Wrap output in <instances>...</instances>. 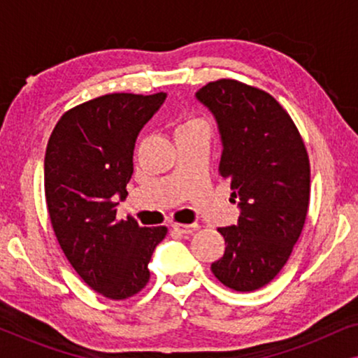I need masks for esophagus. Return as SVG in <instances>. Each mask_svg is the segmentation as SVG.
<instances>
[{
  "label": "esophagus",
  "mask_w": 358,
  "mask_h": 358,
  "mask_svg": "<svg viewBox=\"0 0 358 358\" xmlns=\"http://www.w3.org/2000/svg\"><path fill=\"white\" fill-rule=\"evenodd\" d=\"M174 231H178L179 234H192L199 229V224H180V223H174L173 224Z\"/></svg>",
  "instance_id": "34e87169"
}]
</instances>
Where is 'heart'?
<instances>
[{"instance_id": "1", "label": "heart", "mask_w": 358, "mask_h": 358, "mask_svg": "<svg viewBox=\"0 0 358 358\" xmlns=\"http://www.w3.org/2000/svg\"><path fill=\"white\" fill-rule=\"evenodd\" d=\"M202 119H199V117H194V115H190V117H187V119H185L182 124L179 125V129L180 127H189V125H197V124H202Z\"/></svg>"}]
</instances>
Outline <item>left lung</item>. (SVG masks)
I'll use <instances>...</instances> for the list:
<instances>
[{"label":"left lung","instance_id":"1","mask_svg":"<svg viewBox=\"0 0 358 358\" xmlns=\"http://www.w3.org/2000/svg\"><path fill=\"white\" fill-rule=\"evenodd\" d=\"M222 134L218 173L239 199L238 224L218 228L224 254L213 275L236 292L266 287L285 266L305 227L310 158L295 122L268 92L222 78L197 91Z\"/></svg>","mask_w":358,"mask_h":358}]
</instances>
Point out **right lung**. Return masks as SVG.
Instances as JSON below:
<instances>
[{
  "label": "right lung",
  "instance_id": "1",
  "mask_svg": "<svg viewBox=\"0 0 358 358\" xmlns=\"http://www.w3.org/2000/svg\"><path fill=\"white\" fill-rule=\"evenodd\" d=\"M166 99L112 92L66 110L47 143L45 202L63 254L78 275L109 300H125L150 280L148 262L168 228L117 220L134 174L138 131Z\"/></svg>",
  "mask_w": 358,
  "mask_h": 358
}]
</instances>
